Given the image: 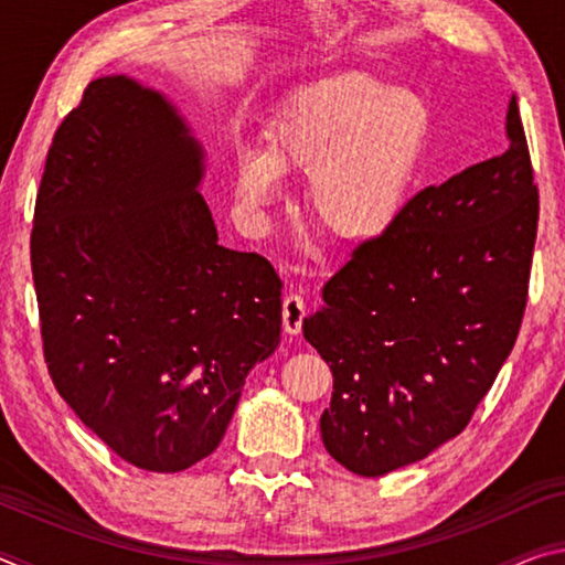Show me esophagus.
Segmentation results:
<instances>
[{
    "instance_id": "obj_1",
    "label": "esophagus",
    "mask_w": 565,
    "mask_h": 565,
    "mask_svg": "<svg viewBox=\"0 0 565 565\" xmlns=\"http://www.w3.org/2000/svg\"><path fill=\"white\" fill-rule=\"evenodd\" d=\"M303 319H306L303 296L289 291L284 296V331L289 333V337H299Z\"/></svg>"
}]
</instances>
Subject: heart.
<instances>
[{"label":"heart","instance_id":"heart-1","mask_svg":"<svg viewBox=\"0 0 565 565\" xmlns=\"http://www.w3.org/2000/svg\"><path fill=\"white\" fill-rule=\"evenodd\" d=\"M431 124L420 94L363 72L303 84L266 124L262 149L236 154L238 212L269 224L281 177L306 179V209L321 232L351 246L376 242L414 196Z\"/></svg>","mask_w":565,"mask_h":565}]
</instances>
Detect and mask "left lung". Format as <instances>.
Returning a JSON list of instances; mask_svg holds the SVG:
<instances>
[{"label":"left lung","mask_w":565,"mask_h":565,"mask_svg":"<svg viewBox=\"0 0 565 565\" xmlns=\"http://www.w3.org/2000/svg\"><path fill=\"white\" fill-rule=\"evenodd\" d=\"M501 157L418 191L303 319L333 374L323 446L351 473L384 476L451 441L509 359L539 226L515 94Z\"/></svg>","instance_id":"1"}]
</instances>
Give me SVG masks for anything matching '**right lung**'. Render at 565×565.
Masks as SVG:
<instances>
[{"instance_id": "add662e5", "label": "right lung", "mask_w": 565, "mask_h": 565, "mask_svg": "<svg viewBox=\"0 0 565 565\" xmlns=\"http://www.w3.org/2000/svg\"><path fill=\"white\" fill-rule=\"evenodd\" d=\"M204 147L167 94L94 79L56 129L32 274L60 396L131 466L177 473L222 444L281 341V279L218 244Z\"/></svg>"}]
</instances>
